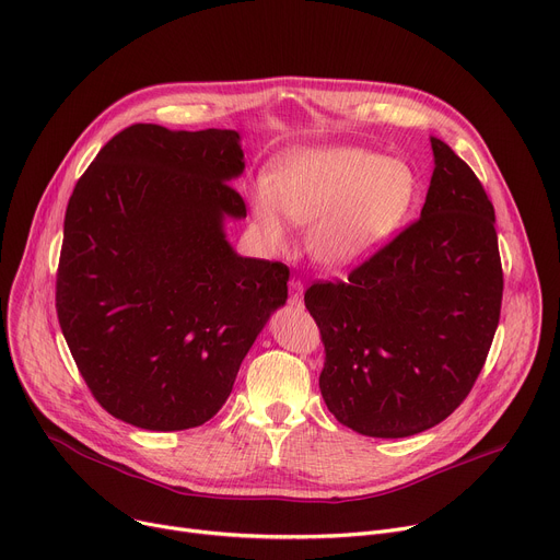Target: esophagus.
<instances>
[{
	"mask_svg": "<svg viewBox=\"0 0 560 560\" xmlns=\"http://www.w3.org/2000/svg\"><path fill=\"white\" fill-rule=\"evenodd\" d=\"M290 306L302 308L304 302V283L302 281H290Z\"/></svg>",
	"mask_w": 560,
	"mask_h": 560,
	"instance_id": "34e87169",
	"label": "esophagus"
}]
</instances>
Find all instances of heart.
<instances>
[{
  "mask_svg": "<svg viewBox=\"0 0 560 560\" xmlns=\"http://www.w3.org/2000/svg\"><path fill=\"white\" fill-rule=\"evenodd\" d=\"M421 200V179L402 160L362 145L302 148L279 160L254 196L266 238L281 247L290 225H308L306 249L330 272L376 258L407 225Z\"/></svg>",
  "mask_w": 560,
  "mask_h": 560,
  "instance_id": "b5f03b06",
  "label": "heart"
}]
</instances>
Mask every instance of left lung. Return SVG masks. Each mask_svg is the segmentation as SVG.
<instances>
[{"label": "left lung", "mask_w": 560, "mask_h": 560, "mask_svg": "<svg viewBox=\"0 0 560 560\" xmlns=\"http://www.w3.org/2000/svg\"><path fill=\"white\" fill-rule=\"evenodd\" d=\"M430 143L434 173L421 218L349 281L313 283L304 294L326 351L324 402L364 436H412L448 419L500 322L493 205L448 143Z\"/></svg>", "instance_id": "obj_1"}]
</instances>
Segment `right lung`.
<instances>
[{
    "label": "right lung",
    "mask_w": 560,
    "mask_h": 560,
    "mask_svg": "<svg viewBox=\"0 0 560 560\" xmlns=\"http://www.w3.org/2000/svg\"><path fill=\"white\" fill-rule=\"evenodd\" d=\"M243 171L236 130L135 124L69 198L58 322L94 398L135 428L207 423L288 300L283 264L228 241L225 220L247 215L230 184Z\"/></svg>",
    "instance_id": "add662e5"
}]
</instances>
